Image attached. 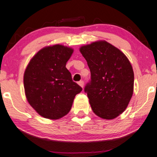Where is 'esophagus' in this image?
Here are the masks:
<instances>
[{"label":"esophagus","instance_id":"34e87169","mask_svg":"<svg viewBox=\"0 0 157 157\" xmlns=\"http://www.w3.org/2000/svg\"><path fill=\"white\" fill-rule=\"evenodd\" d=\"M78 85L80 86L81 87H83V84H84V83H83V81H78Z\"/></svg>","mask_w":157,"mask_h":157}]
</instances>
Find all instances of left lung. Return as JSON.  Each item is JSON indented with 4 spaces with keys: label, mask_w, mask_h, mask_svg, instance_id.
Here are the masks:
<instances>
[{
    "label": "left lung",
    "mask_w": 157,
    "mask_h": 157,
    "mask_svg": "<svg viewBox=\"0 0 157 157\" xmlns=\"http://www.w3.org/2000/svg\"><path fill=\"white\" fill-rule=\"evenodd\" d=\"M80 52L91 71L84 91L92 110L104 119H115L125 111L134 92V75L129 61L106 40L81 46Z\"/></svg>",
    "instance_id": "8db88e82"
}]
</instances>
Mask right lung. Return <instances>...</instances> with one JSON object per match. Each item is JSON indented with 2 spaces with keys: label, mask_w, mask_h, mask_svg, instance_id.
<instances>
[{
  "label": "right lung",
  "mask_w": 157,
  "mask_h": 157,
  "mask_svg": "<svg viewBox=\"0 0 157 157\" xmlns=\"http://www.w3.org/2000/svg\"><path fill=\"white\" fill-rule=\"evenodd\" d=\"M74 49L53 45L40 49L28 64L23 76L29 104L41 117L59 119L69 112L82 88L73 81L66 68Z\"/></svg>",
  "instance_id": "obj_1"
}]
</instances>
